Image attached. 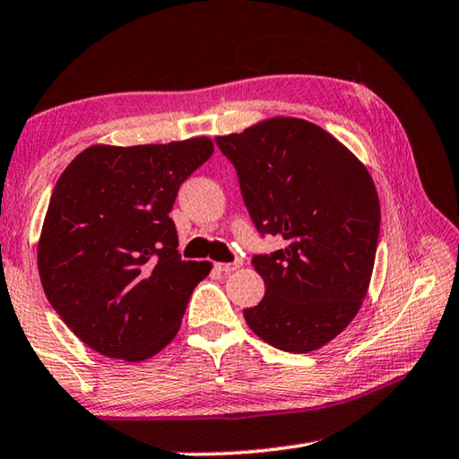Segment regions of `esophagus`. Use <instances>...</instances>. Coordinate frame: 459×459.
<instances>
[{"label": "esophagus", "mask_w": 459, "mask_h": 459, "mask_svg": "<svg viewBox=\"0 0 459 459\" xmlns=\"http://www.w3.org/2000/svg\"><path fill=\"white\" fill-rule=\"evenodd\" d=\"M240 264H243V261H240V258H237L235 263H216V269L222 271V273H232V271L240 269Z\"/></svg>", "instance_id": "obj_1"}]
</instances>
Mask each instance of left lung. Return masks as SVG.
<instances>
[{
  "label": "left lung",
  "instance_id": "left-lung-1",
  "mask_svg": "<svg viewBox=\"0 0 459 459\" xmlns=\"http://www.w3.org/2000/svg\"><path fill=\"white\" fill-rule=\"evenodd\" d=\"M216 144L235 164L256 230L287 240L253 256L266 289L243 311L247 325L281 351H315L368 295L381 222L373 178L335 136L301 118L258 122Z\"/></svg>",
  "mask_w": 459,
  "mask_h": 459
}]
</instances>
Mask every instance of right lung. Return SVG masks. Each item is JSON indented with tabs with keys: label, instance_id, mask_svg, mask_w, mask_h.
I'll return each instance as SVG.
<instances>
[{
	"label": "right lung",
	"instance_id": "obj_1",
	"mask_svg": "<svg viewBox=\"0 0 459 459\" xmlns=\"http://www.w3.org/2000/svg\"><path fill=\"white\" fill-rule=\"evenodd\" d=\"M206 136L86 148L57 178L38 243L41 287L80 341L144 361L170 343L211 263L182 261L169 212L212 156Z\"/></svg>",
	"mask_w": 459,
	"mask_h": 459
}]
</instances>
